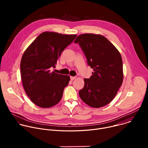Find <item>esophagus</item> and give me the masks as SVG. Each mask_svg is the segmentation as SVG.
I'll return each instance as SVG.
<instances>
[{
	"label": "esophagus",
	"instance_id": "obj_1",
	"mask_svg": "<svg viewBox=\"0 0 148 148\" xmlns=\"http://www.w3.org/2000/svg\"><path fill=\"white\" fill-rule=\"evenodd\" d=\"M75 78V77H72V76H71V77H70V79H71V81L74 80Z\"/></svg>",
	"mask_w": 148,
	"mask_h": 148
}]
</instances>
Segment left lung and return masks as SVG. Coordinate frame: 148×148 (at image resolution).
Instances as JSON below:
<instances>
[{
	"label": "left lung",
	"instance_id": "1",
	"mask_svg": "<svg viewBox=\"0 0 148 148\" xmlns=\"http://www.w3.org/2000/svg\"><path fill=\"white\" fill-rule=\"evenodd\" d=\"M78 43L87 64L94 72L84 79V87L79 91L81 99L92 108L108 104L115 97L123 81V64L116 47L104 36L91 33L78 36Z\"/></svg>",
	"mask_w": 148,
	"mask_h": 148
}]
</instances>
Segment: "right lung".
Wrapping results in <instances>:
<instances>
[{
	"instance_id": "right-lung-1",
	"label": "right lung",
	"mask_w": 148,
	"mask_h": 148,
	"mask_svg": "<svg viewBox=\"0 0 148 148\" xmlns=\"http://www.w3.org/2000/svg\"><path fill=\"white\" fill-rule=\"evenodd\" d=\"M76 34L55 32L41 33L23 53L20 71L24 90L38 107L50 108L61 100L70 78L51 72L61 53L74 40Z\"/></svg>"
}]
</instances>
